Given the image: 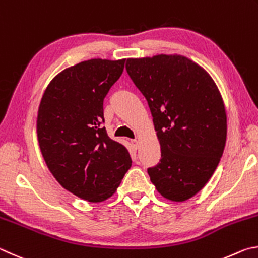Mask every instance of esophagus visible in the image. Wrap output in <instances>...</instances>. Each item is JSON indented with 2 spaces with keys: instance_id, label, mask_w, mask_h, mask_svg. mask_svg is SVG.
<instances>
[{
  "instance_id": "1",
  "label": "esophagus",
  "mask_w": 258,
  "mask_h": 258,
  "mask_svg": "<svg viewBox=\"0 0 258 258\" xmlns=\"http://www.w3.org/2000/svg\"><path fill=\"white\" fill-rule=\"evenodd\" d=\"M130 144H132V146L135 148V150H137L138 145H139V142L137 141V139H132V141H130Z\"/></svg>"
}]
</instances>
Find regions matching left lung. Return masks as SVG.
<instances>
[{
    "label": "left lung",
    "mask_w": 258,
    "mask_h": 258,
    "mask_svg": "<svg viewBox=\"0 0 258 258\" xmlns=\"http://www.w3.org/2000/svg\"><path fill=\"white\" fill-rule=\"evenodd\" d=\"M125 69L145 96L161 146L147 170L165 200L184 202L209 182L227 141V112L204 68L179 54L128 58Z\"/></svg>",
    "instance_id": "left-lung-1"
}]
</instances>
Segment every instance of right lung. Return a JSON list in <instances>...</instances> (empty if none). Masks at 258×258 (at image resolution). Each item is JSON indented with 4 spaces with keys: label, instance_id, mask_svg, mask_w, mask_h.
I'll list each match as a JSON object with an SVG mask.
<instances>
[{
    "label": "right lung",
    "instance_id": "add662e5",
    "mask_svg": "<svg viewBox=\"0 0 258 258\" xmlns=\"http://www.w3.org/2000/svg\"><path fill=\"white\" fill-rule=\"evenodd\" d=\"M125 58H92L67 68L47 85L37 114V138L48 170L81 200L110 198L132 166L129 152L107 136L103 102Z\"/></svg>",
    "mask_w": 258,
    "mask_h": 258
}]
</instances>
